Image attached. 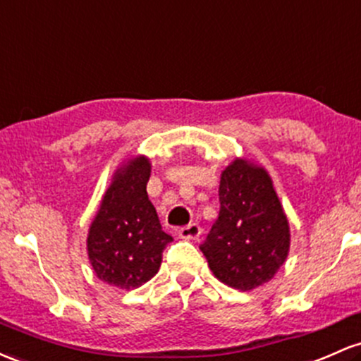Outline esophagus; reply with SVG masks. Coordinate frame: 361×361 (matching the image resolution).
<instances>
[{
    "mask_svg": "<svg viewBox=\"0 0 361 361\" xmlns=\"http://www.w3.org/2000/svg\"><path fill=\"white\" fill-rule=\"evenodd\" d=\"M200 235H202V228L197 223H192L178 229V236L183 240H197Z\"/></svg>",
    "mask_w": 361,
    "mask_h": 361,
    "instance_id": "obj_1",
    "label": "esophagus"
}]
</instances>
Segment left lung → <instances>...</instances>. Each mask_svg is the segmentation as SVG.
<instances>
[{
  "mask_svg": "<svg viewBox=\"0 0 361 361\" xmlns=\"http://www.w3.org/2000/svg\"><path fill=\"white\" fill-rule=\"evenodd\" d=\"M219 217L200 250L221 283L248 291L271 281L290 252V224L264 168L235 159L221 174Z\"/></svg>",
  "mask_w": 361,
  "mask_h": 361,
  "instance_id": "1",
  "label": "left lung"
}]
</instances>
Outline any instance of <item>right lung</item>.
<instances>
[{
	"instance_id": "add662e5",
	"label": "right lung",
	"mask_w": 361,
	"mask_h": 361,
	"mask_svg": "<svg viewBox=\"0 0 361 361\" xmlns=\"http://www.w3.org/2000/svg\"><path fill=\"white\" fill-rule=\"evenodd\" d=\"M150 162L138 156L114 173L87 238V252L101 281L133 290L157 274L162 250L173 238L162 231L147 195Z\"/></svg>"
}]
</instances>
